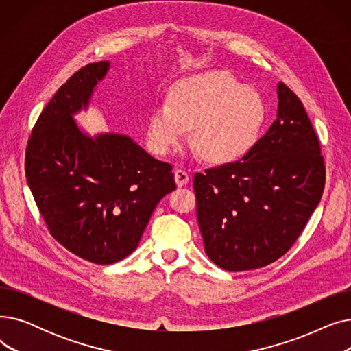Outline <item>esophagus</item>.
Segmentation results:
<instances>
[{"instance_id": "obj_1", "label": "esophagus", "mask_w": 351, "mask_h": 351, "mask_svg": "<svg viewBox=\"0 0 351 351\" xmlns=\"http://www.w3.org/2000/svg\"><path fill=\"white\" fill-rule=\"evenodd\" d=\"M189 178H191V175L185 169H182V168L175 169V182L178 186L186 185V183L189 182Z\"/></svg>"}]
</instances>
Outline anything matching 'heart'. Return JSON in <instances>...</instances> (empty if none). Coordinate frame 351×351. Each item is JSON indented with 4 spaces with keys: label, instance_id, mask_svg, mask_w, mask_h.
Returning a JSON list of instances; mask_svg holds the SVG:
<instances>
[{
    "label": "heart",
    "instance_id": "obj_1",
    "mask_svg": "<svg viewBox=\"0 0 351 351\" xmlns=\"http://www.w3.org/2000/svg\"><path fill=\"white\" fill-rule=\"evenodd\" d=\"M266 119L261 95L230 73L209 71L178 81L168 104L154 108L146 141L158 155L171 154L188 139L199 156L225 165L245 156L256 143Z\"/></svg>",
    "mask_w": 351,
    "mask_h": 351
}]
</instances>
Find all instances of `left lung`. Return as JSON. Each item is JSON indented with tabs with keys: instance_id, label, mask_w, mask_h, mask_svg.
Masks as SVG:
<instances>
[{
	"instance_id": "8db88e82",
	"label": "left lung",
	"mask_w": 351,
	"mask_h": 351,
	"mask_svg": "<svg viewBox=\"0 0 351 351\" xmlns=\"http://www.w3.org/2000/svg\"><path fill=\"white\" fill-rule=\"evenodd\" d=\"M278 95V119L241 160L193 178L205 252L228 271L259 269L287 253L324 191V158L306 109L283 82Z\"/></svg>"
}]
</instances>
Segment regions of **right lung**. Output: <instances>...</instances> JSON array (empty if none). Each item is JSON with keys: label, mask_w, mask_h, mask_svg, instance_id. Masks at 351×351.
<instances>
[{"label": "right lung", "mask_w": 351, "mask_h": 351, "mask_svg": "<svg viewBox=\"0 0 351 351\" xmlns=\"http://www.w3.org/2000/svg\"><path fill=\"white\" fill-rule=\"evenodd\" d=\"M108 68L101 61L73 73L43 109L25 151L28 186L51 236L97 265L131 254L159 200L176 188L171 163L125 135L89 138L73 121Z\"/></svg>", "instance_id": "1"}]
</instances>
